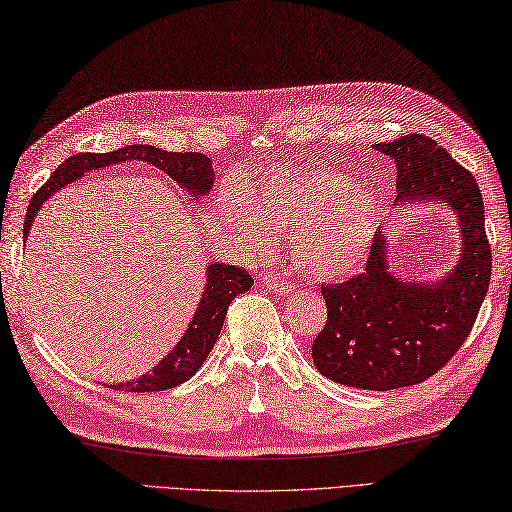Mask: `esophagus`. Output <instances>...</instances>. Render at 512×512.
<instances>
[{
	"instance_id": "esophagus-1",
	"label": "esophagus",
	"mask_w": 512,
	"mask_h": 512,
	"mask_svg": "<svg viewBox=\"0 0 512 512\" xmlns=\"http://www.w3.org/2000/svg\"><path fill=\"white\" fill-rule=\"evenodd\" d=\"M263 285H265L269 291H274V293H278V295H285V293H291V291H293L291 282H289L287 278H282V276L278 274V271H271V274L263 276Z\"/></svg>"
}]
</instances>
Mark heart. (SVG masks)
Here are the masks:
<instances>
[{"mask_svg": "<svg viewBox=\"0 0 512 512\" xmlns=\"http://www.w3.org/2000/svg\"><path fill=\"white\" fill-rule=\"evenodd\" d=\"M221 221L254 249L267 252L271 225L291 232L298 265L320 280L348 278L366 260L379 201L366 181L333 168L267 166L241 186L219 192Z\"/></svg>", "mask_w": 512, "mask_h": 512, "instance_id": "heart-1", "label": "heart"}]
</instances>
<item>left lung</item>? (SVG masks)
Returning <instances> with one entry per match:
<instances>
[{"label":"left lung","mask_w":512,"mask_h":512,"mask_svg":"<svg viewBox=\"0 0 512 512\" xmlns=\"http://www.w3.org/2000/svg\"><path fill=\"white\" fill-rule=\"evenodd\" d=\"M374 149L396 164V201L442 203L458 217L460 254L438 280H403L377 234L366 274L322 287L326 326L313 361L326 379L361 390H396L436 374L469 337L491 282L482 192L473 175L427 138L401 135Z\"/></svg>","instance_id":"1"}]
</instances>
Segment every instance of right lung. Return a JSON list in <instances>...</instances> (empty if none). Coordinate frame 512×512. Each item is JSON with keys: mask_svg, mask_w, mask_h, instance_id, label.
I'll use <instances>...</instances> for the list:
<instances>
[{"mask_svg": "<svg viewBox=\"0 0 512 512\" xmlns=\"http://www.w3.org/2000/svg\"><path fill=\"white\" fill-rule=\"evenodd\" d=\"M122 162H146L164 170L175 184H179L195 199V203H199L201 197H206L214 184V168L210 157L201 153H168L149 144H131L111 153H78L56 168L48 184H43L32 195L24 221V241L28 238L37 212L54 192H59L63 186L83 177L87 170H98ZM252 285L254 280L243 267L210 263L206 267V287H203L199 306L177 346L157 363L153 372H146L142 377L127 383L111 385V388L127 392H162L188 381L201 368V363L208 359L212 346L217 344V337L227 315V306H230L236 295L252 289Z\"/></svg>", "mask_w": 512, "mask_h": 512, "instance_id": "obj_1", "label": "right lung"}]
</instances>
